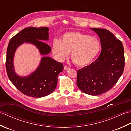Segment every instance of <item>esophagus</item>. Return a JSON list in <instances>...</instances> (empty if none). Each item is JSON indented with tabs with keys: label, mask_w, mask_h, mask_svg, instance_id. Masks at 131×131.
Returning a JSON list of instances; mask_svg holds the SVG:
<instances>
[{
	"label": "esophagus",
	"mask_w": 131,
	"mask_h": 131,
	"mask_svg": "<svg viewBox=\"0 0 131 131\" xmlns=\"http://www.w3.org/2000/svg\"><path fill=\"white\" fill-rule=\"evenodd\" d=\"M70 69V68L68 67L67 66H64V70H68Z\"/></svg>",
	"instance_id": "obj_1"
}]
</instances>
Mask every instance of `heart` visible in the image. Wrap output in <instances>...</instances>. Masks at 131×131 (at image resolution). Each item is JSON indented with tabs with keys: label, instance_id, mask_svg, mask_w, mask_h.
<instances>
[{
	"label": "heart",
	"instance_id": "obj_1",
	"mask_svg": "<svg viewBox=\"0 0 131 131\" xmlns=\"http://www.w3.org/2000/svg\"><path fill=\"white\" fill-rule=\"evenodd\" d=\"M101 43L96 37L78 31L63 34L60 41L54 40L52 51L57 59L62 61L71 52L72 61L78 66L90 65L95 60L101 50Z\"/></svg>",
	"mask_w": 131,
	"mask_h": 131
}]
</instances>
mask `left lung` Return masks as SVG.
<instances>
[{
	"instance_id": "obj_1",
	"label": "left lung",
	"mask_w": 131,
	"mask_h": 131,
	"mask_svg": "<svg viewBox=\"0 0 131 131\" xmlns=\"http://www.w3.org/2000/svg\"><path fill=\"white\" fill-rule=\"evenodd\" d=\"M91 29L100 39L101 52L94 62L78 70L77 84L83 92L97 96L112 89L123 74L124 48L121 41L108 30Z\"/></svg>"
}]
</instances>
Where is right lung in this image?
Masks as SVG:
<instances>
[{"mask_svg":"<svg viewBox=\"0 0 131 131\" xmlns=\"http://www.w3.org/2000/svg\"><path fill=\"white\" fill-rule=\"evenodd\" d=\"M48 27H26L11 39L8 44L6 70L12 84L26 96L40 98L49 95L54 91L57 84V77L63 70V64L47 56L51 48L44 42L49 40ZM24 43L35 45L43 56L37 69L29 76H18L14 70L13 60L15 51Z\"/></svg>","mask_w":131,"mask_h":131,"instance_id":"obj_1","label":"right lung"}]
</instances>
